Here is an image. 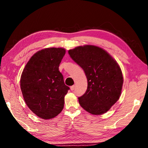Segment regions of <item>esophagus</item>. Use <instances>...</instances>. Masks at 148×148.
<instances>
[{"instance_id":"1","label":"esophagus","mask_w":148,"mask_h":148,"mask_svg":"<svg viewBox=\"0 0 148 148\" xmlns=\"http://www.w3.org/2000/svg\"><path fill=\"white\" fill-rule=\"evenodd\" d=\"M74 89H75V86H72L71 87V91H73V90H74Z\"/></svg>"}]
</instances>
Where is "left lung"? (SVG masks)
Returning <instances> with one entry per match:
<instances>
[{
	"mask_svg": "<svg viewBox=\"0 0 148 148\" xmlns=\"http://www.w3.org/2000/svg\"><path fill=\"white\" fill-rule=\"evenodd\" d=\"M69 53L87 79V91L78 98L80 106L92 115L106 113L121 94L123 77L119 65L106 50L93 45L76 47Z\"/></svg>",
	"mask_w": 148,
	"mask_h": 148,
	"instance_id": "8db88e82",
	"label": "left lung"
}]
</instances>
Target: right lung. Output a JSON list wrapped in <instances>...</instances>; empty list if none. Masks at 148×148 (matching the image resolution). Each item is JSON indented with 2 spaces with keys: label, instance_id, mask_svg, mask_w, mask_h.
Instances as JSON below:
<instances>
[{
  "label": "right lung",
  "instance_id": "right-lung-1",
  "mask_svg": "<svg viewBox=\"0 0 148 148\" xmlns=\"http://www.w3.org/2000/svg\"><path fill=\"white\" fill-rule=\"evenodd\" d=\"M66 53L62 47L40 50L27 62L22 72L20 86L29 108L44 119L61 113L64 96L70 89L64 84L59 66Z\"/></svg>",
  "mask_w": 148,
  "mask_h": 148
}]
</instances>
